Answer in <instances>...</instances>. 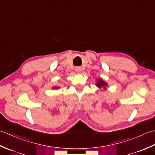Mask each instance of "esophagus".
I'll return each instance as SVG.
<instances>
[{
    "label": "esophagus",
    "mask_w": 155,
    "mask_h": 155,
    "mask_svg": "<svg viewBox=\"0 0 155 155\" xmlns=\"http://www.w3.org/2000/svg\"><path fill=\"white\" fill-rule=\"evenodd\" d=\"M75 71L77 72H81V68L80 67H76L75 68Z\"/></svg>",
    "instance_id": "1"
}]
</instances>
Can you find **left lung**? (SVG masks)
<instances>
[{
    "label": "left lung",
    "instance_id": "obj_1",
    "mask_svg": "<svg viewBox=\"0 0 155 155\" xmlns=\"http://www.w3.org/2000/svg\"><path fill=\"white\" fill-rule=\"evenodd\" d=\"M96 86L102 90L103 89L107 90V87L108 86V83H106L104 81H103V79L102 78H98L97 79Z\"/></svg>",
    "mask_w": 155,
    "mask_h": 155
}]
</instances>
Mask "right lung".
Returning a JSON list of instances; mask_svg holds the SVG:
<instances>
[{
    "instance_id": "1",
    "label": "right lung",
    "mask_w": 155,
    "mask_h": 155,
    "mask_svg": "<svg viewBox=\"0 0 155 155\" xmlns=\"http://www.w3.org/2000/svg\"><path fill=\"white\" fill-rule=\"evenodd\" d=\"M58 88H60V87H57V86H55V87H53L52 88V89H58Z\"/></svg>"
}]
</instances>
